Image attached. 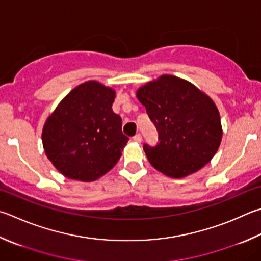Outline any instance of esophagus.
Instances as JSON below:
<instances>
[{
    "instance_id": "obj_1",
    "label": "esophagus",
    "mask_w": 261,
    "mask_h": 261,
    "mask_svg": "<svg viewBox=\"0 0 261 261\" xmlns=\"http://www.w3.org/2000/svg\"><path fill=\"white\" fill-rule=\"evenodd\" d=\"M134 140L136 141V143H140V141H141V135H140V134H137V135L134 137Z\"/></svg>"
}]
</instances>
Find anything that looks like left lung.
Listing matches in <instances>:
<instances>
[{
    "instance_id": "1",
    "label": "left lung",
    "mask_w": 261,
    "mask_h": 261,
    "mask_svg": "<svg viewBox=\"0 0 261 261\" xmlns=\"http://www.w3.org/2000/svg\"><path fill=\"white\" fill-rule=\"evenodd\" d=\"M159 132L155 146L144 144L153 167L171 178L198 171L217 153L222 129L218 108L186 80L162 75L137 91Z\"/></svg>"
}]
</instances>
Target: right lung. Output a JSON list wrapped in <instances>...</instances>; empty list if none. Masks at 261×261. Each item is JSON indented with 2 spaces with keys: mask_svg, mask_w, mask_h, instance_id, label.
I'll return each mask as SVG.
<instances>
[{
  "mask_svg": "<svg viewBox=\"0 0 261 261\" xmlns=\"http://www.w3.org/2000/svg\"><path fill=\"white\" fill-rule=\"evenodd\" d=\"M114 99V90L88 81L73 89L45 121L44 151L65 177L93 181L120 160L129 138L112 110Z\"/></svg>",
  "mask_w": 261,
  "mask_h": 261,
  "instance_id": "1",
  "label": "right lung"
}]
</instances>
